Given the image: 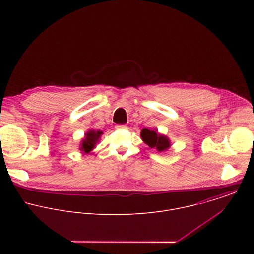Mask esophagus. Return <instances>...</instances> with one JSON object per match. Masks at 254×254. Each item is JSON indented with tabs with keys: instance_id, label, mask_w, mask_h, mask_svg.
Returning a JSON list of instances; mask_svg holds the SVG:
<instances>
[{
	"instance_id": "esophagus-1",
	"label": "esophagus",
	"mask_w": 254,
	"mask_h": 254,
	"mask_svg": "<svg viewBox=\"0 0 254 254\" xmlns=\"http://www.w3.org/2000/svg\"><path fill=\"white\" fill-rule=\"evenodd\" d=\"M127 127V126L126 125H117L116 126V128H119V129H126Z\"/></svg>"
}]
</instances>
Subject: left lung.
I'll return each instance as SVG.
<instances>
[{"label":"left lung","mask_w":254,"mask_h":254,"mask_svg":"<svg viewBox=\"0 0 254 254\" xmlns=\"http://www.w3.org/2000/svg\"><path fill=\"white\" fill-rule=\"evenodd\" d=\"M140 137L144 143L148 144L152 149H156L159 153L166 152L171 147L170 138L159 132L157 129L142 128L140 131Z\"/></svg>","instance_id":"8db88e82"}]
</instances>
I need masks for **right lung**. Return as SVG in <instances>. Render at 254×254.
Instances as JSON below:
<instances>
[{"instance_id":"1","label":"right lung","mask_w":254,"mask_h":254,"mask_svg":"<svg viewBox=\"0 0 254 254\" xmlns=\"http://www.w3.org/2000/svg\"><path fill=\"white\" fill-rule=\"evenodd\" d=\"M103 131L101 130H96V129H88L85 134L84 137L81 139L80 144H79V150L83 153V154H89L91 151H93V149L96 148V144L99 142L100 140V136L102 135Z\"/></svg>"}]
</instances>
